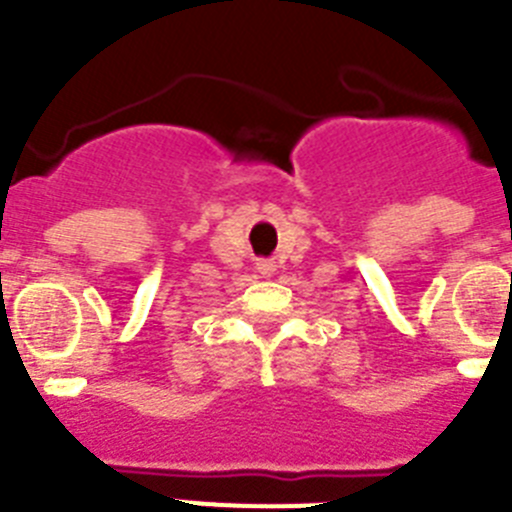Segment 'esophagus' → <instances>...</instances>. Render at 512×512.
Here are the masks:
<instances>
[{
    "mask_svg": "<svg viewBox=\"0 0 512 512\" xmlns=\"http://www.w3.org/2000/svg\"><path fill=\"white\" fill-rule=\"evenodd\" d=\"M259 271L264 277H271V274H274V264H271V261H259Z\"/></svg>",
    "mask_w": 512,
    "mask_h": 512,
    "instance_id": "obj_1",
    "label": "esophagus"
}]
</instances>
